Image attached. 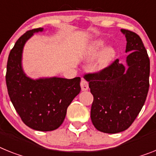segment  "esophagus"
<instances>
[{
    "instance_id": "obj_1",
    "label": "esophagus",
    "mask_w": 156,
    "mask_h": 156,
    "mask_svg": "<svg viewBox=\"0 0 156 156\" xmlns=\"http://www.w3.org/2000/svg\"><path fill=\"white\" fill-rule=\"evenodd\" d=\"M81 88H82V91H86V90H88L89 89V83L86 80H85L84 78H82V81H81L80 83Z\"/></svg>"
}]
</instances>
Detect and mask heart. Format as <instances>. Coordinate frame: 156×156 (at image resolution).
<instances>
[{"mask_svg": "<svg viewBox=\"0 0 156 156\" xmlns=\"http://www.w3.org/2000/svg\"><path fill=\"white\" fill-rule=\"evenodd\" d=\"M105 41L104 40L99 39L97 40L91 44L88 54L89 59H94L99 56L97 63V69L102 70L108 66L109 62L112 61L114 56V50L112 47H105ZM103 49V51L102 50ZM103 51L102 52L101 51Z\"/></svg>", "mask_w": 156, "mask_h": 156, "instance_id": "obj_1", "label": "heart"}]
</instances>
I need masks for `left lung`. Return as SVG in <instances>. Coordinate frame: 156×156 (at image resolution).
<instances>
[{"label": "left lung", "mask_w": 156, "mask_h": 156, "mask_svg": "<svg viewBox=\"0 0 156 156\" xmlns=\"http://www.w3.org/2000/svg\"><path fill=\"white\" fill-rule=\"evenodd\" d=\"M126 38L127 66L119 59L98 73L86 74L94 96L90 117L100 132L114 134L126 130L144 105L149 89L150 59L140 37L121 29Z\"/></svg>", "instance_id": "1"}]
</instances>
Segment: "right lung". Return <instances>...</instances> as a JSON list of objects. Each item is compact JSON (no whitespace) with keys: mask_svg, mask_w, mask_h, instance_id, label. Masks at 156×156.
<instances>
[{"mask_svg":"<svg viewBox=\"0 0 156 156\" xmlns=\"http://www.w3.org/2000/svg\"><path fill=\"white\" fill-rule=\"evenodd\" d=\"M43 27L30 30L16 42L9 53L6 72L8 93L23 122L34 130H55L66 117V109L81 91V78L51 77L32 79L22 66L23 47L34 33Z\"/></svg>","mask_w":156,"mask_h":156,"instance_id":"obj_1","label":"right lung"}]
</instances>
